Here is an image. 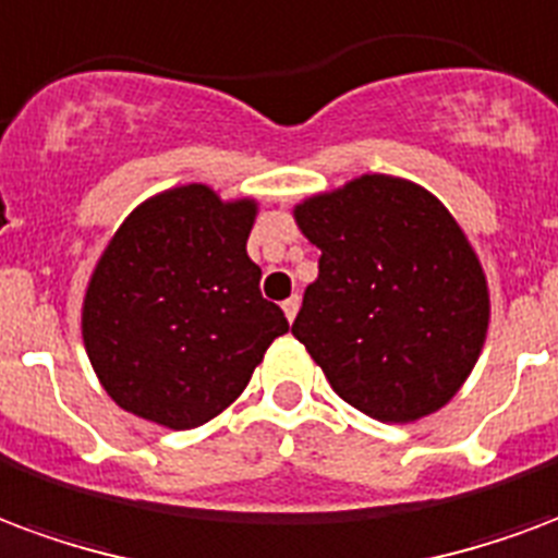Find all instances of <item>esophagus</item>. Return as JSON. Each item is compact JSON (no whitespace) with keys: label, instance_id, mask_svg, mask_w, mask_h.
<instances>
[{"label":"esophagus","instance_id":"34e87169","mask_svg":"<svg viewBox=\"0 0 558 558\" xmlns=\"http://www.w3.org/2000/svg\"><path fill=\"white\" fill-rule=\"evenodd\" d=\"M299 295H290V299L283 301V304H280V307H283V313H287V319H295V313H299Z\"/></svg>","mask_w":558,"mask_h":558}]
</instances>
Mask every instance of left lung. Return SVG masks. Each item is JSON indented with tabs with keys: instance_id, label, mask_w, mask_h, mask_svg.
<instances>
[{
	"instance_id": "left-lung-1",
	"label": "left lung",
	"mask_w": 558,
	"mask_h": 558,
	"mask_svg": "<svg viewBox=\"0 0 558 558\" xmlns=\"http://www.w3.org/2000/svg\"><path fill=\"white\" fill-rule=\"evenodd\" d=\"M319 247L295 340L340 399L381 423L435 414L488 333V283L456 218L426 189L363 174L295 206Z\"/></svg>"
}]
</instances>
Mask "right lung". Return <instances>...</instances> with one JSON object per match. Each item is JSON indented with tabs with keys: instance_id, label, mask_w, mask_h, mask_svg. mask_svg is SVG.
Wrapping results in <instances>:
<instances>
[{
	"instance_id": "right-lung-1",
	"label": "right lung",
	"mask_w": 558,
	"mask_h": 558,
	"mask_svg": "<svg viewBox=\"0 0 558 558\" xmlns=\"http://www.w3.org/2000/svg\"><path fill=\"white\" fill-rule=\"evenodd\" d=\"M254 216V201L225 204L192 183L144 201L118 227L90 275L82 340L123 411L177 432L204 426L290 331L245 251Z\"/></svg>"
}]
</instances>
